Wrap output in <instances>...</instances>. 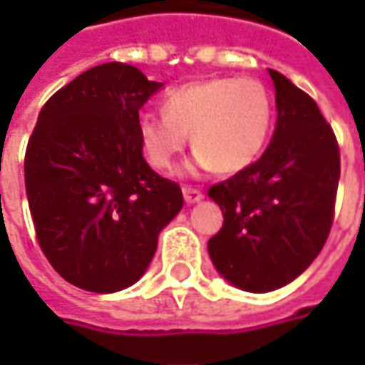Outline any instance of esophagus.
<instances>
[{"mask_svg":"<svg viewBox=\"0 0 365 365\" xmlns=\"http://www.w3.org/2000/svg\"><path fill=\"white\" fill-rule=\"evenodd\" d=\"M182 195H185V201L189 205L197 203V201L203 199V192L199 189H195V187H185V189H182Z\"/></svg>","mask_w":365,"mask_h":365,"instance_id":"1","label":"esophagus"}]
</instances>
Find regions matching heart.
<instances>
[{"mask_svg": "<svg viewBox=\"0 0 365 365\" xmlns=\"http://www.w3.org/2000/svg\"><path fill=\"white\" fill-rule=\"evenodd\" d=\"M272 125V95L259 81L211 77L166 93L162 111L140 115L138 138L158 170H175L190 133L197 166L233 175L258 160Z\"/></svg>", "mask_w": 365, "mask_h": 365, "instance_id": "b5f03b06", "label": "heart"}]
</instances>
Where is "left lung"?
Returning <instances> with one entry per match:
<instances>
[{
  "mask_svg": "<svg viewBox=\"0 0 365 365\" xmlns=\"http://www.w3.org/2000/svg\"><path fill=\"white\" fill-rule=\"evenodd\" d=\"M276 130L268 150L209 189L223 227L209 240L217 272L247 292H270L301 276L333 225L339 182L337 138L315 99L270 68Z\"/></svg>",
  "mask_w": 365,
  "mask_h": 365,
  "instance_id": "1",
  "label": "left lung"
}]
</instances>
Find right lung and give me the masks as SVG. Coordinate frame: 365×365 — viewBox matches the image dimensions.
<instances>
[{
    "mask_svg": "<svg viewBox=\"0 0 365 365\" xmlns=\"http://www.w3.org/2000/svg\"><path fill=\"white\" fill-rule=\"evenodd\" d=\"M162 83L132 64L93 66L54 93L26 148L36 237L52 268L89 292H118L146 272L182 190L156 175L138 138L140 109Z\"/></svg>",
    "mask_w": 365,
    "mask_h": 365,
    "instance_id": "right-lung-1",
    "label": "right lung"
}]
</instances>
